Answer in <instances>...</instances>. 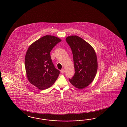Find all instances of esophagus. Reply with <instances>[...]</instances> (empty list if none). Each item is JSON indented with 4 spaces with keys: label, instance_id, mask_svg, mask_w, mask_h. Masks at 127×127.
Segmentation results:
<instances>
[{
    "label": "esophagus",
    "instance_id": "esophagus-1",
    "mask_svg": "<svg viewBox=\"0 0 127 127\" xmlns=\"http://www.w3.org/2000/svg\"><path fill=\"white\" fill-rule=\"evenodd\" d=\"M61 73H64V72H65V70L64 69H62L61 70Z\"/></svg>",
    "mask_w": 127,
    "mask_h": 127
}]
</instances>
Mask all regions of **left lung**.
I'll list each match as a JSON object with an SVG mask.
<instances>
[{"mask_svg": "<svg viewBox=\"0 0 127 127\" xmlns=\"http://www.w3.org/2000/svg\"><path fill=\"white\" fill-rule=\"evenodd\" d=\"M72 51L75 73L70 82L77 89L88 87L96 75L98 68L95 52L89 43L76 35L66 38Z\"/></svg>", "mask_w": 127, "mask_h": 127, "instance_id": "8db88e82", "label": "left lung"}]
</instances>
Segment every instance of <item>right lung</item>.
<instances>
[{"label":"right lung","mask_w":127,"mask_h":127,"mask_svg":"<svg viewBox=\"0 0 127 127\" xmlns=\"http://www.w3.org/2000/svg\"><path fill=\"white\" fill-rule=\"evenodd\" d=\"M61 41L55 36L46 35L32 43L28 48L25 59L27 79L40 90L51 87L60 73L54 67L50 53Z\"/></svg>","instance_id":"add662e5"}]
</instances>
